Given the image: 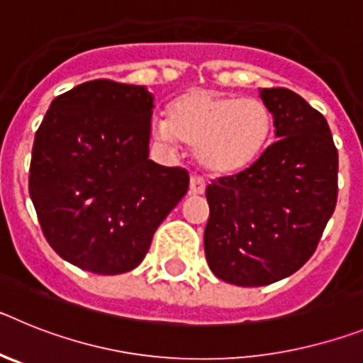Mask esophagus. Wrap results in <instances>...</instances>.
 <instances>
[{
    "label": "esophagus",
    "mask_w": 363,
    "mask_h": 363,
    "mask_svg": "<svg viewBox=\"0 0 363 363\" xmlns=\"http://www.w3.org/2000/svg\"><path fill=\"white\" fill-rule=\"evenodd\" d=\"M189 192H191V194H203V192H205V182L200 178V176H191Z\"/></svg>",
    "instance_id": "obj_1"
}]
</instances>
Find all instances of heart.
Instances as JSON below:
<instances>
[{"label": "heart", "mask_w": 363, "mask_h": 363, "mask_svg": "<svg viewBox=\"0 0 363 363\" xmlns=\"http://www.w3.org/2000/svg\"><path fill=\"white\" fill-rule=\"evenodd\" d=\"M272 116L264 101L191 89L154 123V136L178 149L196 147V162L214 176H234L255 165L267 149Z\"/></svg>", "instance_id": "1"}]
</instances>
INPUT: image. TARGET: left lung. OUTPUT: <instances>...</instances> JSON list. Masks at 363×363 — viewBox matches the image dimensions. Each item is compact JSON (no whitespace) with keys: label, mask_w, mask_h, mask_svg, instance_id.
<instances>
[{"label":"left lung","mask_w":363,"mask_h":363,"mask_svg":"<svg viewBox=\"0 0 363 363\" xmlns=\"http://www.w3.org/2000/svg\"><path fill=\"white\" fill-rule=\"evenodd\" d=\"M277 142L240 174L207 187L205 258L214 277L259 287L316 251L338 196V150L325 118L289 89H262Z\"/></svg>","instance_id":"obj_1"}]
</instances>
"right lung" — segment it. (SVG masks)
Listing matches in <instances>:
<instances>
[{"label":"right lung","instance_id":"1","mask_svg":"<svg viewBox=\"0 0 363 363\" xmlns=\"http://www.w3.org/2000/svg\"><path fill=\"white\" fill-rule=\"evenodd\" d=\"M154 98L143 85L94 79L52 99L34 138L28 192L57 255L83 271L142 264L189 174L149 160Z\"/></svg>","mask_w":363,"mask_h":363}]
</instances>
